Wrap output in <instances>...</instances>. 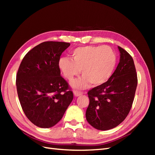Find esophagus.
I'll list each match as a JSON object with an SVG mask.
<instances>
[{
  "instance_id": "esophagus-1",
  "label": "esophagus",
  "mask_w": 155,
  "mask_h": 155,
  "mask_svg": "<svg viewBox=\"0 0 155 155\" xmlns=\"http://www.w3.org/2000/svg\"><path fill=\"white\" fill-rule=\"evenodd\" d=\"M83 92H80V91H74V94L75 96H79L83 94Z\"/></svg>"
}]
</instances>
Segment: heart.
<instances>
[{
	"mask_svg": "<svg viewBox=\"0 0 155 155\" xmlns=\"http://www.w3.org/2000/svg\"><path fill=\"white\" fill-rule=\"evenodd\" d=\"M72 60L62 58L58 67L64 77L71 81L80 73L83 77L72 83L74 88H85L89 84L100 86L106 83L114 72L116 56L108 46H85L72 51Z\"/></svg>",
	"mask_w": 155,
	"mask_h": 155,
	"instance_id": "1",
	"label": "heart"
}]
</instances>
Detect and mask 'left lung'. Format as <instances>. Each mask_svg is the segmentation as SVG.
Here are the masks:
<instances>
[{
    "label": "left lung",
    "mask_w": 155,
    "mask_h": 155,
    "mask_svg": "<svg viewBox=\"0 0 155 155\" xmlns=\"http://www.w3.org/2000/svg\"><path fill=\"white\" fill-rule=\"evenodd\" d=\"M118 49L120 63L110 79L88 92L86 118L98 130H109L120 125L129 113L134 101L138 84L134 61L124 48L118 46Z\"/></svg>",
    "instance_id": "8db88e82"
}]
</instances>
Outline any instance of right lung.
Instances as JSON below:
<instances>
[{
	"label": "right lung",
	"instance_id": "add662e5",
	"mask_svg": "<svg viewBox=\"0 0 155 155\" xmlns=\"http://www.w3.org/2000/svg\"><path fill=\"white\" fill-rule=\"evenodd\" d=\"M70 45L43 42L25 55L18 69L16 86L21 107L39 127L58 124L73 100V92L58 67L61 55Z\"/></svg>",
	"mask_w": 155,
	"mask_h": 155
}]
</instances>
